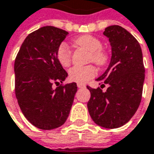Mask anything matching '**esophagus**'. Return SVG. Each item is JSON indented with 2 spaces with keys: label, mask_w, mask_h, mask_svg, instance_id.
Segmentation results:
<instances>
[{
  "label": "esophagus",
  "mask_w": 154,
  "mask_h": 154,
  "mask_svg": "<svg viewBox=\"0 0 154 154\" xmlns=\"http://www.w3.org/2000/svg\"><path fill=\"white\" fill-rule=\"evenodd\" d=\"M77 87H78L79 89H81V88H84V87H85V84H77Z\"/></svg>",
  "instance_id": "esophagus-1"
}]
</instances>
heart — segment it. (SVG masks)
Returning a JSON list of instances; mask_svg holds the SVG:
<instances>
[{"label": "heart", "mask_w": 154, "mask_h": 154, "mask_svg": "<svg viewBox=\"0 0 154 154\" xmlns=\"http://www.w3.org/2000/svg\"><path fill=\"white\" fill-rule=\"evenodd\" d=\"M74 44L78 47L90 51V61L99 66H103L108 62V54L102 49V42L99 38L91 35H82L74 39ZM57 59L64 67L71 64V52L66 44H61L57 51ZM97 75V70L93 65L74 66L69 71L70 79L73 82L84 84Z\"/></svg>", "instance_id": "heart-1"}]
</instances>
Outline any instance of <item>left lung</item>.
Returning <instances> with one entry per match:
<instances>
[{"label":"left lung","instance_id":"left-lung-1","mask_svg":"<svg viewBox=\"0 0 154 154\" xmlns=\"http://www.w3.org/2000/svg\"><path fill=\"white\" fill-rule=\"evenodd\" d=\"M111 45L110 63L97 81L109 84L105 92L92 89L87 107L94 122L105 128H117L129 122L140 106L145 68L140 45L129 32L120 26L105 28ZM104 85V84H102Z\"/></svg>","mask_w":154,"mask_h":154}]
</instances>
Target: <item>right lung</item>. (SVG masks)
Here are the masks:
<instances>
[{
	"instance_id": "obj_1",
	"label": "right lung",
	"mask_w": 154,
	"mask_h": 154,
	"mask_svg": "<svg viewBox=\"0 0 154 154\" xmlns=\"http://www.w3.org/2000/svg\"><path fill=\"white\" fill-rule=\"evenodd\" d=\"M68 32L51 26L25 38L14 61L15 96L25 117L39 129L51 130L66 122L77 90L76 83L60 85L68 74L57 51Z\"/></svg>"
}]
</instances>
